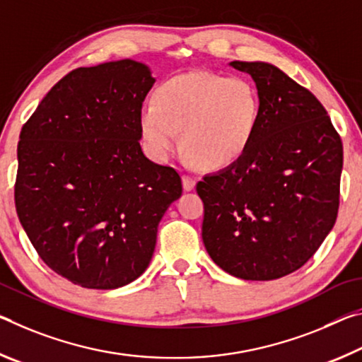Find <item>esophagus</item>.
Wrapping results in <instances>:
<instances>
[{"label": "esophagus", "mask_w": 362, "mask_h": 362, "mask_svg": "<svg viewBox=\"0 0 362 362\" xmlns=\"http://www.w3.org/2000/svg\"><path fill=\"white\" fill-rule=\"evenodd\" d=\"M182 187H185V191H192L195 187V177L191 175H182Z\"/></svg>", "instance_id": "obj_1"}]
</instances>
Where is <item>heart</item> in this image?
Returning a JSON list of instances; mask_svg holds the SVG:
<instances>
[{
	"mask_svg": "<svg viewBox=\"0 0 362 362\" xmlns=\"http://www.w3.org/2000/svg\"><path fill=\"white\" fill-rule=\"evenodd\" d=\"M262 100L257 86L244 76L189 72L160 85L153 103L142 105L139 129L156 160L180 146L199 167L226 168L252 144Z\"/></svg>",
	"mask_w": 362,
	"mask_h": 362,
	"instance_id": "b5f03b06",
	"label": "heart"
}]
</instances>
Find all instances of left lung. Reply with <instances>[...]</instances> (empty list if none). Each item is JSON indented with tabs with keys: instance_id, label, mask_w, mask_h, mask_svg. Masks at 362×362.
Instances as JSON below:
<instances>
[{
	"instance_id": "obj_1",
	"label": "left lung",
	"mask_w": 362,
	"mask_h": 362,
	"mask_svg": "<svg viewBox=\"0 0 362 362\" xmlns=\"http://www.w3.org/2000/svg\"><path fill=\"white\" fill-rule=\"evenodd\" d=\"M230 65L257 83L262 110L244 156L197 182L202 239L230 276L279 279L300 269L334 228L341 139L315 94L276 65Z\"/></svg>"
}]
</instances>
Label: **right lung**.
I'll return each instance as SVG.
<instances>
[{
	"instance_id": "obj_1",
	"label": "right lung",
	"mask_w": 362,
	"mask_h": 362,
	"mask_svg": "<svg viewBox=\"0 0 362 362\" xmlns=\"http://www.w3.org/2000/svg\"><path fill=\"white\" fill-rule=\"evenodd\" d=\"M153 81L132 59L75 69L22 127L17 216L40 258L75 286L109 290L138 279L163 213L182 192L176 170L151 162L139 144Z\"/></svg>"
}]
</instances>
